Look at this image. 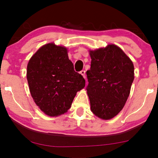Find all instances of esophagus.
<instances>
[{"instance_id": "esophagus-1", "label": "esophagus", "mask_w": 158, "mask_h": 158, "mask_svg": "<svg viewBox=\"0 0 158 158\" xmlns=\"http://www.w3.org/2000/svg\"><path fill=\"white\" fill-rule=\"evenodd\" d=\"M79 73L81 74L83 77H84V78H85V70H84V69H83V70H81V72H80Z\"/></svg>"}]
</instances>
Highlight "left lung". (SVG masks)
<instances>
[{
	"mask_svg": "<svg viewBox=\"0 0 158 158\" xmlns=\"http://www.w3.org/2000/svg\"><path fill=\"white\" fill-rule=\"evenodd\" d=\"M90 56L86 90L90 109L102 119H111L122 110L129 97L135 78L133 63L114 44L90 51Z\"/></svg>",
	"mask_w": 158,
	"mask_h": 158,
	"instance_id": "obj_1",
	"label": "left lung"
}]
</instances>
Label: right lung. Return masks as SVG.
Wrapping results in <instances>:
<instances>
[{"instance_id":"add662e5","label":"right lung","mask_w":158,"mask_h":158,"mask_svg":"<svg viewBox=\"0 0 158 158\" xmlns=\"http://www.w3.org/2000/svg\"><path fill=\"white\" fill-rule=\"evenodd\" d=\"M27 80L32 98L49 116L68 111L77 93L84 89L85 79L76 73L65 47L49 43L31 57Z\"/></svg>"}]
</instances>
